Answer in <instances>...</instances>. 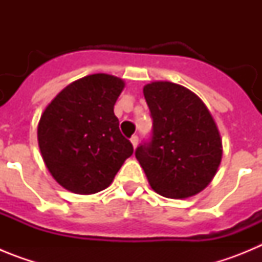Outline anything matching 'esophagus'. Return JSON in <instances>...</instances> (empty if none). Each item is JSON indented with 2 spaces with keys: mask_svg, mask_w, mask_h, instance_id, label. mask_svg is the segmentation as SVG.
Returning <instances> with one entry per match:
<instances>
[{
  "mask_svg": "<svg viewBox=\"0 0 262 262\" xmlns=\"http://www.w3.org/2000/svg\"><path fill=\"white\" fill-rule=\"evenodd\" d=\"M131 143H133L134 148H136V145H138V143H139V136L138 135L131 136Z\"/></svg>",
  "mask_w": 262,
  "mask_h": 262,
  "instance_id": "esophagus-1",
  "label": "esophagus"
}]
</instances>
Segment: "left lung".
Wrapping results in <instances>:
<instances>
[{
  "label": "left lung",
  "instance_id": "1",
  "mask_svg": "<svg viewBox=\"0 0 262 262\" xmlns=\"http://www.w3.org/2000/svg\"><path fill=\"white\" fill-rule=\"evenodd\" d=\"M152 131L135 156L148 182L166 198L195 195L211 182L222 160V140L210 111L181 85L159 81L145 85Z\"/></svg>",
  "mask_w": 262,
  "mask_h": 262
}]
</instances>
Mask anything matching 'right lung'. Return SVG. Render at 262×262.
Here are the masks:
<instances>
[{"label": "right lung", "mask_w": 262, "mask_h": 262, "mask_svg": "<svg viewBox=\"0 0 262 262\" xmlns=\"http://www.w3.org/2000/svg\"><path fill=\"white\" fill-rule=\"evenodd\" d=\"M123 88L114 76H86L62 89L45 110L39 148L62 187L77 194L98 193L133 155V144L122 135L114 114Z\"/></svg>", "instance_id": "add662e5"}]
</instances>
